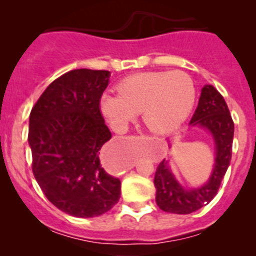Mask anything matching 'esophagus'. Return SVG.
Instances as JSON below:
<instances>
[{"label": "esophagus", "instance_id": "34e87169", "mask_svg": "<svg viewBox=\"0 0 256 256\" xmlns=\"http://www.w3.org/2000/svg\"><path fill=\"white\" fill-rule=\"evenodd\" d=\"M102 162H104V164H105V166H106V167H109V168H110V167H112V161H110V157L108 156L106 154H102Z\"/></svg>", "mask_w": 256, "mask_h": 256}]
</instances>
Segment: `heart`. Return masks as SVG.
I'll return each mask as SVG.
<instances>
[{"mask_svg":"<svg viewBox=\"0 0 256 256\" xmlns=\"http://www.w3.org/2000/svg\"><path fill=\"white\" fill-rule=\"evenodd\" d=\"M118 95L104 94L100 108L116 130H122L136 114L151 132L174 131L188 118L196 100V86L183 70L136 73L118 84Z\"/></svg>","mask_w":256,"mask_h":256,"instance_id":"heart-1","label":"heart"}]
</instances>
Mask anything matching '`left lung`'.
Listing matches in <instances>:
<instances>
[{
  "label": "left lung",
  "instance_id": "obj_1",
  "mask_svg": "<svg viewBox=\"0 0 256 256\" xmlns=\"http://www.w3.org/2000/svg\"><path fill=\"white\" fill-rule=\"evenodd\" d=\"M190 125L202 126L210 131L216 142V164L213 174L203 187L184 190L174 180L164 160L157 166L154 183L157 206L167 213L190 214L210 202L218 193L222 180L230 164L234 122L226 100L213 85L203 86Z\"/></svg>",
  "mask_w": 256,
  "mask_h": 256
}]
</instances>
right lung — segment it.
Segmentation results:
<instances>
[{
    "label": "right lung",
    "instance_id": "obj_1",
    "mask_svg": "<svg viewBox=\"0 0 256 256\" xmlns=\"http://www.w3.org/2000/svg\"><path fill=\"white\" fill-rule=\"evenodd\" d=\"M109 78V70L68 72L48 85L30 115L36 180L52 204L79 218L102 216L120 200V180L99 158L112 138L100 110Z\"/></svg>",
    "mask_w": 256,
    "mask_h": 256
}]
</instances>
